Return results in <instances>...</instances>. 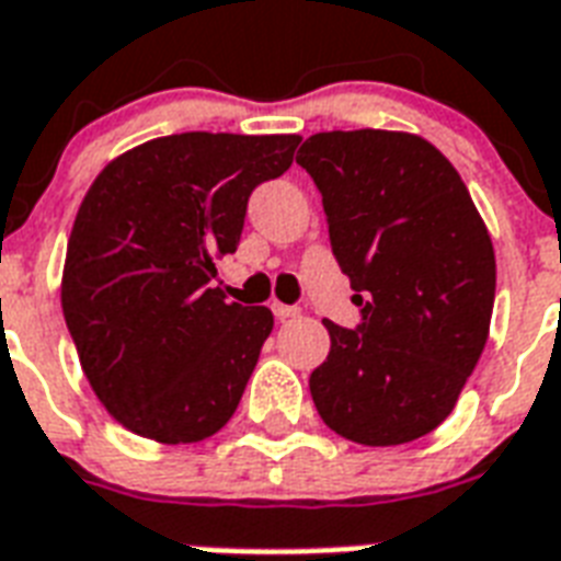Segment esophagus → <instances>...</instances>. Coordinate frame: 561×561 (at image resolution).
Returning <instances> with one entry per match:
<instances>
[{"label":"esophagus","instance_id":"esophagus-1","mask_svg":"<svg viewBox=\"0 0 561 561\" xmlns=\"http://www.w3.org/2000/svg\"><path fill=\"white\" fill-rule=\"evenodd\" d=\"M272 312H275V319H293V316H298V307H293V304H280L275 301L272 304Z\"/></svg>","mask_w":561,"mask_h":561}]
</instances>
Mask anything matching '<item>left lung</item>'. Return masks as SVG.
Masks as SVG:
<instances>
[{
  "mask_svg": "<svg viewBox=\"0 0 561 561\" xmlns=\"http://www.w3.org/2000/svg\"><path fill=\"white\" fill-rule=\"evenodd\" d=\"M298 167L319 186L359 324L324 321L310 375L321 421L368 447L427 436L457 407L489 340L494 249L450 160L403 131H324Z\"/></svg>",
  "mask_w": 561,
  "mask_h": 561,
  "instance_id": "1",
  "label": "left lung"
}]
</instances>
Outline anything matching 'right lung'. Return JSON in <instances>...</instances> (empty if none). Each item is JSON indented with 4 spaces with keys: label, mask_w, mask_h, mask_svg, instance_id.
<instances>
[{
    "label": "right lung",
    "mask_w": 561,
    "mask_h": 561,
    "mask_svg": "<svg viewBox=\"0 0 561 561\" xmlns=\"http://www.w3.org/2000/svg\"><path fill=\"white\" fill-rule=\"evenodd\" d=\"M298 134H172L125 151L78 207L60 304L87 380L123 427L163 445L240 407L268 307L225 301L216 257L240 245L254 186L293 167Z\"/></svg>",
    "instance_id": "obj_1"
}]
</instances>
